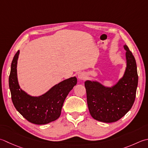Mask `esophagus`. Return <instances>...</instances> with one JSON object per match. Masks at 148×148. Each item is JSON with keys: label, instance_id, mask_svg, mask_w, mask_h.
I'll use <instances>...</instances> for the list:
<instances>
[{"label": "esophagus", "instance_id": "1", "mask_svg": "<svg viewBox=\"0 0 148 148\" xmlns=\"http://www.w3.org/2000/svg\"><path fill=\"white\" fill-rule=\"evenodd\" d=\"M77 77L79 78V79H84L85 77V74L83 73V72H79L77 74Z\"/></svg>", "mask_w": 148, "mask_h": 148}]
</instances>
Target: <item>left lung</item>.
Listing matches in <instances>:
<instances>
[{
  "label": "left lung",
  "mask_w": 148,
  "mask_h": 148,
  "mask_svg": "<svg viewBox=\"0 0 148 148\" xmlns=\"http://www.w3.org/2000/svg\"><path fill=\"white\" fill-rule=\"evenodd\" d=\"M126 67L123 77L111 86L96 80H86L85 86L88 110L94 119L104 123L117 121L128 112L134 105L138 85L137 64L126 45Z\"/></svg>",
  "instance_id": "obj_1"
}]
</instances>
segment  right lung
I'll return each mask as SVG.
<instances>
[{
    "label": "right lung",
    "instance_id": "add662e5",
    "mask_svg": "<svg viewBox=\"0 0 148 148\" xmlns=\"http://www.w3.org/2000/svg\"><path fill=\"white\" fill-rule=\"evenodd\" d=\"M20 51L14 55L11 65L9 86L13 103L20 114L29 122L45 124L60 116L65 98L77 84L76 76L56 84L43 94L32 96L20 88L17 77V62Z\"/></svg>",
    "mask_w": 148,
    "mask_h": 148
}]
</instances>
